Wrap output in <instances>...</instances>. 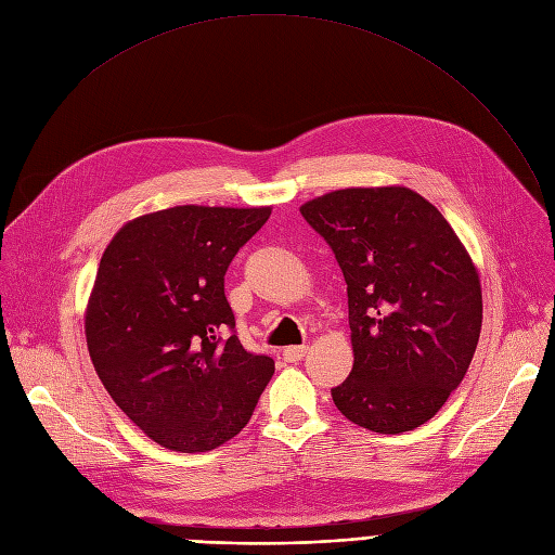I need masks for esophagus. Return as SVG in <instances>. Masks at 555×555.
Returning a JSON list of instances; mask_svg holds the SVG:
<instances>
[{"instance_id":"esophagus-1","label":"esophagus","mask_w":555,"mask_h":555,"mask_svg":"<svg viewBox=\"0 0 555 555\" xmlns=\"http://www.w3.org/2000/svg\"><path fill=\"white\" fill-rule=\"evenodd\" d=\"M305 354H307L305 346H292V348H284V352H282L286 363H298V361H302Z\"/></svg>"}]
</instances>
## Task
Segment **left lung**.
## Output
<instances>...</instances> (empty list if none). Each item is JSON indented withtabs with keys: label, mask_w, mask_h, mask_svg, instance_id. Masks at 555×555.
<instances>
[{
	"label": "left lung",
	"mask_w": 555,
	"mask_h": 555,
	"mask_svg": "<svg viewBox=\"0 0 555 555\" xmlns=\"http://www.w3.org/2000/svg\"><path fill=\"white\" fill-rule=\"evenodd\" d=\"M348 284L352 373L332 388L336 409L377 434L431 420L477 350L483 298L477 267L425 196L348 188L300 205Z\"/></svg>",
	"instance_id": "obj_1"
}]
</instances>
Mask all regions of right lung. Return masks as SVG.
Instances as JSON below:
<instances>
[{"label": "right lung", "instance_id": "add662e5", "mask_svg": "<svg viewBox=\"0 0 555 555\" xmlns=\"http://www.w3.org/2000/svg\"><path fill=\"white\" fill-rule=\"evenodd\" d=\"M271 205H176L126 221L105 246L86 307L94 371L115 404L171 452L240 434L275 373L244 350L225 300L232 257Z\"/></svg>", "mask_w": 555, "mask_h": 555}]
</instances>
